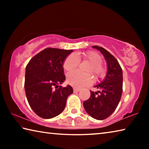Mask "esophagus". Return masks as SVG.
Instances as JSON below:
<instances>
[{
	"label": "esophagus",
	"mask_w": 149,
	"mask_h": 149,
	"mask_svg": "<svg viewBox=\"0 0 149 149\" xmlns=\"http://www.w3.org/2000/svg\"><path fill=\"white\" fill-rule=\"evenodd\" d=\"M81 91V89H79V88H75L74 87V92H79Z\"/></svg>",
	"instance_id": "obj_1"
}]
</instances>
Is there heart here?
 Listing matches in <instances>:
<instances>
[{"mask_svg": "<svg viewBox=\"0 0 149 149\" xmlns=\"http://www.w3.org/2000/svg\"><path fill=\"white\" fill-rule=\"evenodd\" d=\"M80 60H85L91 63L87 71L92 72L98 79H102L107 74V69L102 65V57L96 52L88 51L77 56L71 54L68 56L63 62V68L67 72H71L77 68ZM67 82L74 87H82L89 85L94 82L93 75L87 73L84 74L79 71H73L67 75Z\"/></svg>", "mask_w": 149, "mask_h": 149, "instance_id": "1", "label": "heart"}]
</instances>
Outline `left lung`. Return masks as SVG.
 Returning <instances> with one entry per match:
<instances>
[{
  "label": "left lung",
  "mask_w": 149,
  "mask_h": 149,
  "mask_svg": "<svg viewBox=\"0 0 149 149\" xmlns=\"http://www.w3.org/2000/svg\"><path fill=\"white\" fill-rule=\"evenodd\" d=\"M100 50L107 62L108 72L104 80L95 87L97 92L91 91V97L84 102L88 114L96 120H104L114 112L122 94L123 74L119 62L104 48L93 46Z\"/></svg>",
  "instance_id": "1"
}]
</instances>
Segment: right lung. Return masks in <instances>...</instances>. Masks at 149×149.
Here are the masks:
<instances>
[{"label": "right lung", "instance_id": "right-lung-1", "mask_svg": "<svg viewBox=\"0 0 149 149\" xmlns=\"http://www.w3.org/2000/svg\"><path fill=\"white\" fill-rule=\"evenodd\" d=\"M73 50L47 48L30 60L26 68L25 91L27 101L37 115L50 119L62 112L73 93L70 85L58 86L65 79L63 62ZM55 87V89L53 87Z\"/></svg>", "mask_w": 149, "mask_h": 149}]
</instances>
